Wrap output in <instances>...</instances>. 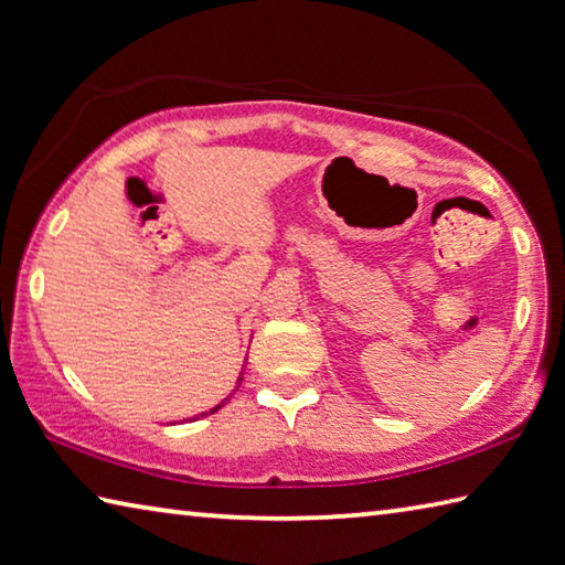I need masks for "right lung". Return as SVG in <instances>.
<instances>
[{"label": "right lung", "instance_id": "1", "mask_svg": "<svg viewBox=\"0 0 565 565\" xmlns=\"http://www.w3.org/2000/svg\"><path fill=\"white\" fill-rule=\"evenodd\" d=\"M241 381H243V379H241V376H238V386H241ZM226 401H228V398H223V401H221V403H218V406H214V408H211V411H209V413H201V415H196V418H204V415H211V413H216V411H218V408H221V406H226ZM196 418H194V420H196Z\"/></svg>", "mask_w": 565, "mask_h": 565}]
</instances>
